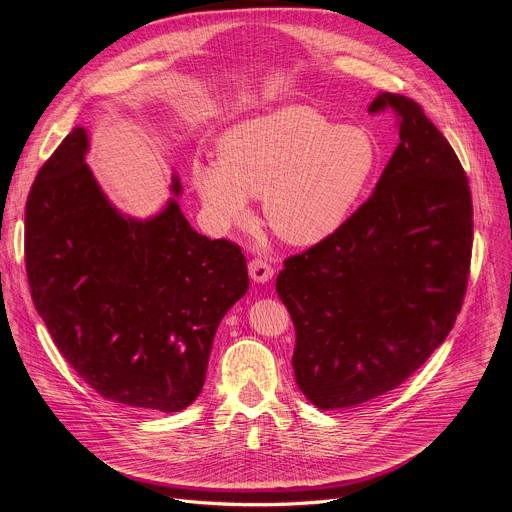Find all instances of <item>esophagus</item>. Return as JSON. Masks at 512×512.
I'll list each match as a JSON object with an SVG mask.
<instances>
[{"label":"esophagus","mask_w":512,"mask_h":512,"mask_svg":"<svg viewBox=\"0 0 512 512\" xmlns=\"http://www.w3.org/2000/svg\"><path fill=\"white\" fill-rule=\"evenodd\" d=\"M249 275L257 283H267L273 277V267L263 259L249 261Z\"/></svg>","instance_id":"esophagus-1"}]
</instances>
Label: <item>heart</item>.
I'll return each mask as SVG.
<instances>
[{
  "instance_id": "obj_1",
  "label": "heart",
  "mask_w": 512,
  "mask_h": 512,
  "mask_svg": "<svg viewBox=\"0 0 512 512\" xmlns=\"http://www.w3.org/2000/svg\"><path fill=\"white\" fill-rule=\"evenodd\" d=\"M379 168L369 131L285 105L233 125L221 139V158L194 160L192 182L214 225L243 221L251 196L263 194L273 233L291 245H314L348 221Z\"/></svg>"
}]
</instances>
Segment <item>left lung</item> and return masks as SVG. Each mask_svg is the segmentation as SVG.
Returning a JSON list of instances; mask_svg holds the SVG:
<instances>
[{
	"instance_id": "8db88e82",
	"label": "left lung",
	"mask_w": 512,
	"mask_h": 512,
	"mask_svg": "<svg viewBox=\"0 0 512 512\" xmlns=\"http://www.w3.org/2000/svg\"><path fill=\"white\" fill-rule=\"evenodd\" d=\"M369 111L399 127L373 196L275 281L296 326V383L318 409L409 379L450 334L470 273L472 196L452 145L403 95L379 93Z\"/></svg>"
}]
</instances>
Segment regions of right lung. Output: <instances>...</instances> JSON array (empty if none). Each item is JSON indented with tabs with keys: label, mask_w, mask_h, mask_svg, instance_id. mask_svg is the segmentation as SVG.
Wrapping results in <instances>:
<instances>
[{
	"label": "right lung",
	"mask_w": 512,
	"mask_h": 512,
	"mask_svg": "<svg viewBox=\"0 0 512 512\" xmlns=\"http://www.w3.org/2000/svg\"><path fill=\"white\" fill-rule=\"evenodd\" d=\"M72 129L26 202L34 306L81 379L109 401L174 413L202 391L223 316L247 294L241 247L196 233L176 198L156 214L117 210ZM174 196L182 194L172 176Z\"/></svg>",
	"instance_id": "add662e5"
}]
</instances>
